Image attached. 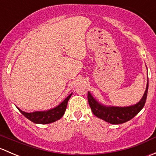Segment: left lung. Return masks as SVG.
Here are the masks:
<instances>
[{"label":"left lung","mask_w":156,"mask_h":156,"mask_svg":"<svg viewBox=\"0 0 156 156\" xmlns=\"http://www.w3.org/2000/svg\"><path fill=\"white\" fill-rule=\"evenodd\" d=\"M149 81L147 80V88L144 96L139 102L129 107H114V106H105L99 103L88 92V101L91 111L95 116L104 120L110 124H122L134 118L144 107L147 100L148 92Z\"/></svg>","instance_id":"8db88e82"}]
</instances>
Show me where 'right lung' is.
I'll return each mask as SVG.
<instances>
[{"label": "right lung", "mask_w": 156, "mask_h": 156, "mask_svg": "<svg viewBox=\"0 0 156 156\" xmlns=\"http://www.w3.org/2000/svg\"><path fill=\"white\" fill-rule=\"evenodd\" d=\"M71 95L72 93L70 95L67 96L59 105L54 107V108L50 109V110H46V111H35L33 113H26V112L21 110L18 107L17 108L22 115H25L27 119H28L30 121L33 122L34 123H36V124H49V123L54 122L60 119L63 116L65 110H66L67 102H68Z\"/></svg>", "instance_id": "obj_1"}]
</instances>
